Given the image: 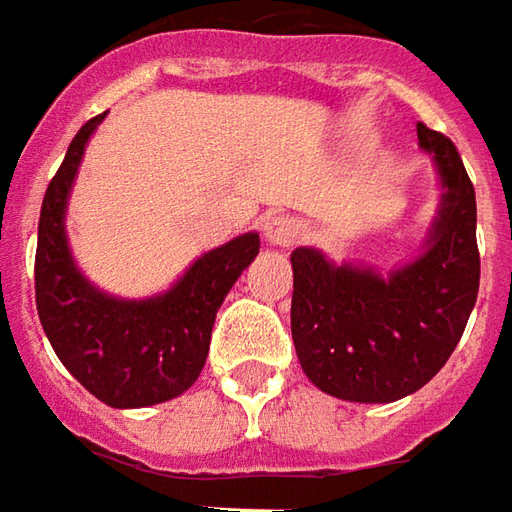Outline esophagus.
Masks as SVG:
<instances>
[{"label":"esophagus","instance_id":"esophagus-1","mask_svg":"<svg viewBox=\"0 0 512 512\" xmlns=\"http://www.w3.org/2000/svg\"><path fill=\"white\" fill-rule=\"evenodd\" d=\"M300 238V221H294L289 215H274L263 221V240L269 246H291Z\"/></svg>","mask_w":512,"mask_h":512}]
</instances>
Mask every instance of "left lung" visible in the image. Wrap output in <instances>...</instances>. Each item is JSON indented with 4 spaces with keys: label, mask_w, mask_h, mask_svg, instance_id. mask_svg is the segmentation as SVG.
<instances>
[{
    "label": "left lung",
    "mask_w": 512,
    "mask_h": 512,
    "mask_svg": "<svg viewBox=\"0 0 512 512\" xmlns=\"http://www.w3.org/2000/svg\"><path fill=\"white\" fill-rule=\"evenodd\" d=\"M439 175V209L414 260L388 274L291 252V337L306 377L345 402H397L448 362L479 294L476 192L453 141L416 124Z\"/></svg>",
    "instance_id": "8db88e82"
}]
</instances>
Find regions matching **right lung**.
I'll use <instances>...</instances> for the list:
<instances>
[{
	"label": "right lung",
	"instance_id": "add662e5",
	"mask_svg": "<svg viewBox=\"0 0 512 512\" xmlns=\"http://www.w3.org/2000/svg\"><path fill=\"white\" fill-rule=\"evenodd\" d=\"M104 115L76 133L47 186L36 243V309L56 357L93 397L110 408H147L181 397L201 377L215 314L260 252V235L246 232L203 252L152 297L127 300L90 283L67 243L64 218L84 150Z\"/></svg>",
	"mask_w": 512,
	"mask_h": 512
}]
</instances>
